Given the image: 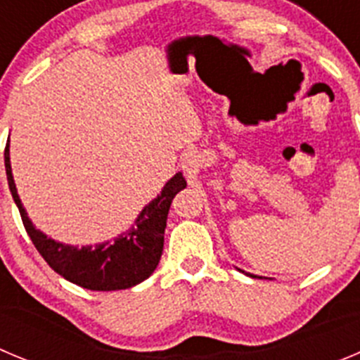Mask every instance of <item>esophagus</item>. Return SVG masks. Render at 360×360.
Segmentation results:
<instances>
[{
	"label": "esophagus",
	"instance_id": "esophagus-1",
	"mask_svg": "<svg viewBox=\"0 0 360 360\" xmlns=\"http://www.w3.org/2000/svg\"><path fill=\"white\" fill-rule=\"evenodd\" d=\"M193 163H195L193 156H188L186 160H184V168H186V170H190V167H193Z\"/></svg>",
	"mask_w": 360,
	"mask_h": 360
}]
</instances>
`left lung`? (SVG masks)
I'll return each mask as SVG.
<instances>
[{"instance_id": "8db88e82", "label": "left lung", "mask_w": 360, "mask_h": 360, "mask_svg": "<svg viewBox=\"0 0 360 360\" xmlns=\"http://www.w3.org/2000/svg\"><path fill=\"white\" fill-rule=\"evenodd\" d=\"M238 271H242V269H238ZM242 273H244V271H242ZM248 274V276H251V278H262V276H255V274H251V273H245Z\"/></svg>"}]
</instances>
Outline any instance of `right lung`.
Returning <instances> with one entry per match:
<instances>
[{"mask_svg": "<svg viewBox=\"0 0 360 360\" xmlns=\"http://www.w3.org/2000/svg\"><path fill=\"white\" fill-rule=\"evenodd\" d=\"M5 168L8 188L21 213L22 224L35 249L48 262L55 273L71 283L89 290H124L147 280L160 264L163 252L165 228L172 199L186 188L183 174L176 176L163 186L160 195L136 217L134 224L112 240L95 245H71L57 242L34 226L27 210L19 199L11 167V148H5Z\"/></svg>", "mask_w": 360, "mask_h": 360, "instance_id": "right-lung-1", "label": "right lung"}]
</instances>
